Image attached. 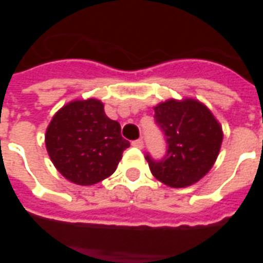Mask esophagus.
Masks as SVG:
<instances>
[{
  "label": "esophagus",
  "instance_id": "esophagus-1",
  "mask_svg": "<svg viewBox=\"0 0 263 263\" xmlns=\"http://www.w3.org/2000/svg\"><path fill=\"white\" fill-rule=\"evenodd\" d=\"M132 145H134L135 148L142 149L143 148V141H142V139H137V141H134V142H132Z\"/></svg>",
  "mask_w": 263,
  "mask_h": 263
}]
</instances>
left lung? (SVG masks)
<instances>
[{
	"label": "left lung",
	"mask_w": 263,
	"mask_h": 263,
	"mask_svg": "<svg viewBox=\"0 0 263 263\" xmlns=\"http://www.w3.org/2000/svg\"><path fill=\"white\" fill-rule=\"evenodd\" d=\"M154 109L155 121L165 134L167 152L162 160L146 155L149 169L166 186H192L209 173L220 154V122L203 103L193 98H171Z\"/></svg>",
	"instance_id": "left-lung-1"
}]
</instances>
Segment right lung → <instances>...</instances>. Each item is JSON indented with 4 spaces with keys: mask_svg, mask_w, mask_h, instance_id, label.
Returning a JSON list of instances; mask_svg holds the SVG:
<instances>
[{
    "mask_svg": "<svg viewBox=\"0 0 263 263\" xmlns=\"http://www.w3.org/2000/svg\"><path fill=\"white\" fill-rule=\"evenodd\" d=\"M45 143L54 167L80 186H91L111 176L129 142L121 125L104 112L96 98L74 100L53 115Z\"/></svg>",
    "mask_w": 263,
    "mask_h": 263,
    "instance_id": "right-lung-1",
    "label": "right lung"
}]
</instances>
